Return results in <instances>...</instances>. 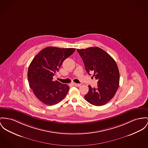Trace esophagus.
Listing matches in <instances>:
<instances>
[{"label": "esophagus", "instance_id": "obj_1", "mask_svg": "<svg viewBox=\"0 0 148 148\" xmlns=\"http://www.w3.org/2000/svg\"><path fill=\"white\" fill-rule=\"evenodd\" d=\"M74 86H77V87H79V86H81V84H75V83H73L72 84Z\"/></svg>", "mask_w": 148, "mask_h": 148}]
</instances>
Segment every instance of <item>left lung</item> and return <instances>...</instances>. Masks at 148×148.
Segmentation results:
<instances>
[{"label":"left lung","instance_id":"8db88e82","mask_svg":"<svg viewBox=\"0 0 148 148\" xmlns=\"http://www.w3.org/2000/svg\"><path fill=\"white\" fill-rule=\"evenodd\" d=\"M83 60L85 69L98 79L96 88L90 85L85 99L89 103L101 106L107 104L115 95L119 86V73L113 58L104 50L98 47L77 49Z\"/></svg>","mask_w":148,"mask_h":148}]
</instances>
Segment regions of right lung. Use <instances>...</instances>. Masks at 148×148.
Instances as JSON below:
<instances>
[{
  "mask_svg": "<svg viewBox=\"0 0 148 148\" xmlns=\"http://www.w3.org/2000/svg\"><path fill=\"white\" fill-rule=\"evenodd\" d=\"M75 50L47 47L41 50L30 63L27 72L30 87L44 104L48 106L56 104L67 95L69 86L58 81H53V76L58 72L63 61Z\"/></svg>",
  "mask_w": 148,
  "mask_h": 148,
  "instance_id": "right-lung-1",
  "label": "right lung"
}]
</instances>
